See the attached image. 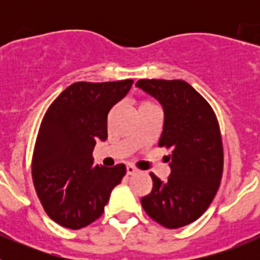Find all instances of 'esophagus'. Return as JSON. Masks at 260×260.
<instances>
[{
	"mask_svg": "<svg viewBox=\"0 0 260 260\" xmlns=\"http://www.w3.org/2000/svg\"><path fill=\"white\" fill-rule=\"evenodd\" d=\"M138 172V169L135 167H133V165H127V167H126V173L127 174H134V173H137Z\"/></svg>",
	"mask_w": 260,
	"mask_h": 260,
	"instance_id": "34e87169",
	"label": "esophagus"
}]
</instances>
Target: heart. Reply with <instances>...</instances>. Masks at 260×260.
Wrapping results in <instances>:
<instances>
[{
	"instance_id": "1",
	"label": "heart",
	"mask_w": 260,
	"mask_h": 260,
	"mask_svg": "<svg viewBox=\"0 0 260 260\" xmlns=\"http://www.w3.org/2000/svg\"><path fill=\"white\" fill-rule=\"evenodd\" d=\"M150 107H156V105H153L152 103L150 102H142L141 104H139V109H142V108H150Z\"/></svg>"
}]
</instances>
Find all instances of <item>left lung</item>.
<instances>
[{
  "mask_svg": "<svg viewBox=\"0 0 260 260\" xmlns=\"http://www.w3.org/2000/svg\"><path fill=\"white\" fill-rule=\"evenodd\" d=\"M135 86L164 110L158 147L171 148V174L151 173L152 190L142 207L160 225L177 229L199 219L215 198L222 176L221 135L212 108L185 80L141 79Z\"/></svg>",
  "mask_w": 260,
  "mask_h": 260,
  "instance_id": "obj_1",
  "label": "left lung"
}]
</instances>
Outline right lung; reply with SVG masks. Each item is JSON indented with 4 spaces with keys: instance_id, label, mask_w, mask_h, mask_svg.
<instances>
[{
    "instance_id": "obj_1",
    "label": "right lung",
    "mask_w": 260,
    "mask_h": 260,
    "mask_svg": "<svg viewBox=\"0 0 260 260\" xmlns=\"http://www.w3.org/2000/svg\"><path fill=\"white\" fill-rule=\"evenodd\" d=\"M134 80L77 82L50 104L32 157V178L45 212L69 229L84 228L104 212L126 167H93L92 151L108 138V113Z\"/></svg>"
}]
</instances>
